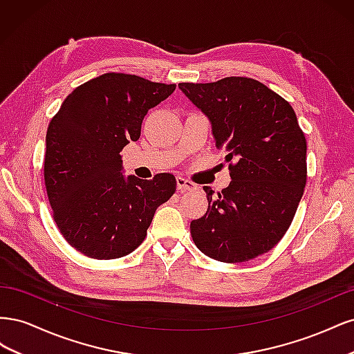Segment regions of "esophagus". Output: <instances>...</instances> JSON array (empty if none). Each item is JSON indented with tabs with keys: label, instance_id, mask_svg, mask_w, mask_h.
Wrapping results in <instances>:
<instances>
[{
	"label": "esophagus",
	"instance_id": "obj_1",
	"mask_svg": "<svg viewBox=\"0 0 354 354\" xmlns=\"http://www.w3.org/2000/svg\"><path fill=\"white\" fill-rule=\"evenodd\" d=\"M196 185L192 183V181L186 180L185 177H177V190L181 192V194H185V192H192V190H196Z\"/></svg>",
	"mask_w": 354,
	"mask_h": 354
}]
</instances>
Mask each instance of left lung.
<instances>
[{
  "instance_id": "left-lung-1",
  "label": "left lung",
  "mask_w": 354,
  "mask_h": 354,
  "mask_svg": "<svg viewBox=\"0 0 354 354\" xmlns=\"http://www.w3.org/2000/svg\"><path fill=\"white\" fill-rule=\"evenodd\" d=\"M211 124L226 151L230 185L208 199L205 216L190 223L198 248L223 263L255 259L282 239L303 196L306 137L286 100L264 84L230 77L209 84H178Z\"/></svg>"
}]
</instances>
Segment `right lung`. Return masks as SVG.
<instances>
[{
  "label": "right lung",
  "mask_w": 354,
  "mask_h": 354,
  "mask_svg": "<svg viewBox=\"0 0 354 354\" xmlns=\"http://www.w3.org/2000/svg\"><path fill=\"white\" fill-rule=\"evenodd\" d=\"M174 90V84L104 73L75 88L51 120L44 180L53 217L68 243L90 259L133 252L156 208L174 195L173 174L125 177L121 156L140 137L147 111Z\"/></svg>",
  "instance_id": "add662e5"
}]
</instances>
